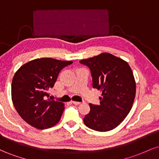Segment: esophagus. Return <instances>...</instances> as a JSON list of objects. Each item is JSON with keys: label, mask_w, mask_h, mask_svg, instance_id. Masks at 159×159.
Here are the masks:
<instances>
[{"label": "esophagus", "mask_w": 159, "mask_h": 159, "mask_svg": "<svg viewBox=\"0 0 159 159\" xmlns=\"http://www.w3.org/2000/svg\"><path fill=\"white\" fill-rule=\"evenodd\" d=\"M72 103H73L74 105H80V104H81L80 102H76V101H72Z\"/></svg>", "instance_id": "1"}]
</instances>
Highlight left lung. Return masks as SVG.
Listing matches in <instances>:
<instances>
[{
  "mask_svg": "<svg viewBox=\"0 0 159 159\" xmlns=\"http://www.w3.org/2000/svg\"><path fill=\"white\" fill-rule=\"evenodd\" d=\"M80 63L90 68L93 88L102 92L99 105L90 104L84 123L98 132L112 130L126 117L134 103L136 82L132 69L126 61L106 52Z\"/></svg>",
  "mask_w": 159,
  "mask_h": 159,
  "instance_id": "left-lung-1",
  "label": "left lung"
}]
</instances>
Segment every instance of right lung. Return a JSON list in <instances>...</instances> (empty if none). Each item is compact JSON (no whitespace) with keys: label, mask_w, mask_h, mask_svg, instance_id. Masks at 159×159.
Returning <instances> with one entry per match:
<instances>
[{"label":"right lung","mask_w":159,"mask_h":159,"mask_svg":"<svg viewBox=\"0 0 159 159\" xmlns=\"http://www.w3.org/2000/svg\"><path fill=\"white\" fill-rule=\"evenodd\" d=\"M72 61L37 58L21 66L12 81V100L22 119L38 129H48L61 120L64 104L46 99L60 71Z\"/></svg>","instance_id":"right-lung-1"}]
</instances>
